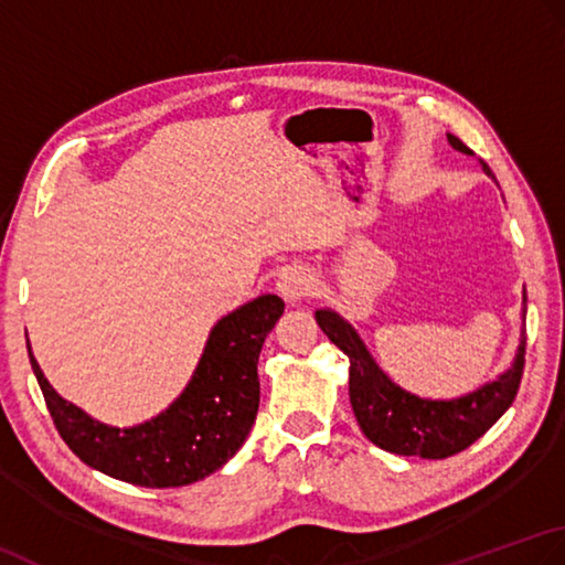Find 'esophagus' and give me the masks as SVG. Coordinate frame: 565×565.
I'll return each mask as SVG.
<instances>
[{
    "instance_id": "1",
    "label": "esophagus",
    "mask_w": 565,
    "mask_h": 565,
    "mask_svg": "<svg viewBox=\"0 0 565 565\" xmlns=\"http://www.w3.org/2000/svg\"><path fill=\"white\" fill-rule=\"evenodd\" d=\"M275 285H278V292L287 299V302H297V299H302L312 292L315 278L312 273L305 270L302 266H290L280 273V278Z\"/></svg>"
}]
</instances>
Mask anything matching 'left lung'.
Returning a JSON list of instances; mask_svg holds the SVG:
<instances>
[{
	"label": "left lung",
	"instance_id": "1",
	"mask_svg": "<svg viewBox=\"0 0 565 565\" xmlns=\"http://www.w3.org/2000/svg\"><path fill=\"white\" fill-rule=\"evenodd\" d=\"M446 136L456 151L473 156V151L458 136ZM480 166L486 170V175L494 180L488 163L480 160ZM522 312H526V309H522ZM315 319L329 341L337 343L349 355V395L359 427L367 439L390 454L431 460L460 454L463 448L478 441L510 409L522 383L526 349L524 331L512 365L494 377L492 383H486L463 397L427 399L412 395L393 383L383 373V367L375 363L371 351L365 349L359 331L341 315L333 312V309H317Z\"/></svg>",
	"mask_w": 565,
	"mask_h": 565
}]
</instances>
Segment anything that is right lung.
Returning a JSON list of instances; mask_svg holds the SVG:
<instances>
[{
    "instance_id": "obj_1",
    "label": "right lung",
    "mask_w": 565,
    "mask_h": 565,
    "mask_svg": "<svg viewBox=\"0 0 565 565\" xmlns=\"http://www.w3.org/2000/svg\"><path fill=\"white\" fill-rule=\"evenodd\" d=\"M285 312L278 295H260L216 321L194 375L172 405L136 427H109L63 399L29 359L57 434L71 451L109 478L141 488H180L222 468L256 422L258 355Z\"/></svg>"
}]
</instances>
